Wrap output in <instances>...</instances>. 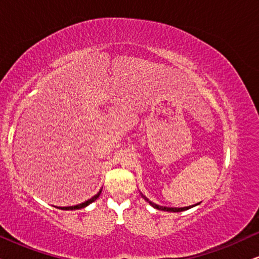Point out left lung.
Segmentation results:
<instances>
[{
  "mask_svg": "<svg viewBox=\"0 0 259 259\" xmlns=\"http://www.w3.org/2000/svg\"><path fill=\"white\" fill-rule=\"evenodd\" d=\"M140 194H141V197H143L144 199L146 200L147 203L151 205V206H153L154 208H157V210H161V211H167V212H182V211H186V210H189V208H191V207H194V206H197V205H198V204H196V205H191V206H185V207H167V206H161V205H158V204L153 203V201L148 200L147 198L145 197L144 194L141 193V192H140Z\"/></svg>",
  "mask_w": 259,
  "mask_h": 259,
  "instance_id": "8db88e82",
  "label": "left lung"
}]
</instances>
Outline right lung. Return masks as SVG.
Masks as SVG:
<instances>
[{
  "mask_svg": "<svg viewBox=\"0 0 259 259\" xmlns=\"http://www.w3.org/2000/svg\"><path fill=\"white\" fill-rule=\"evenodd\" d=\"M101 191H102V189L99 191V192L95 194V196H93L91 198V199H88V200H86V201H83V203H81V204H77V205H74V206H65V207H59V208H61V210H79V208H83V207H86V206H88V205L90 204H92L93 203V201H95L99 198V196H100L101 194Z\"/></svg>",
  "mask_w": 259,
  "mask_h": 259,
  "instance_id": "1",
  "label": "right lung"
}]
</instances>
